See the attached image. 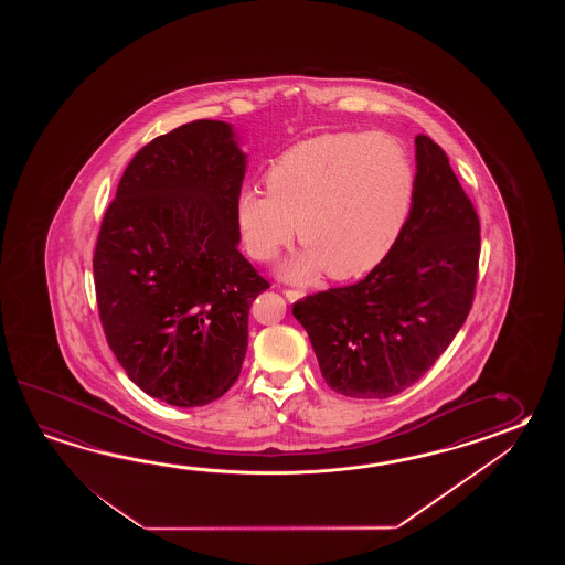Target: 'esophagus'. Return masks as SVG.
<instances>
[{
	"label": "esophagus",
	"mask_w": 565,
	"mask_h": 565,
	"mask_svg": "<svg viewBox=\"0 0 565 565\" xmlns=\"http://www.w3.org/2000/svg\"><path fill=\"white\" fill-rule=\"evenodd\" d=\"M285 297H287L290 302H295V300L302 299L305 292H302V290H295V288H285Z\"/></svg>",
	"instance_id": "34e87169"
}]
</instances>
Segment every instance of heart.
<instances>
[{
  "mask_svg": "<svg viewBox=\"0 0 565 565\" xmlns=\"http://www.w3.org/2000/svg\"><path fill=\"white\" fill-rule=\"evenodd\" d=\"M266 188L236 198V226L258 263L299 236L305 248L280 266L292 282L370 273L408 224L416 175L408 151L382 131L327 132L288 147L266 171Z\"/></svg>",
  "mask_w": 565,
  "mask_h": 565,
  "instance_id": "obj_1",
  "label": "heart"
}]
</instances>
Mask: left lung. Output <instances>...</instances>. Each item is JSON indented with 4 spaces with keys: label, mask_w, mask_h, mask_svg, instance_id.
Returning <instances> with one entry per match:
<instances>
[{
    "label": "left lung",
    "mask_w": 565,
    "mask_h": 565,
    "mask_svg": "<svg viewBox=\"0 0 565 565\" xmlns=\"http://www.w3.org/2000/svg\"><path fill=\"white\" fill-rule=\"evenodd\" d=\"M416 190L394 250L349 287L292 305L327 385L365 399L416 384L467 321L479 275L480 224L448 157L416 135Z\"/></svg>",
    "instance_id": "8db88e82"
}]
</instances>
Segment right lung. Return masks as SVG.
I'll use <instances>...</instances> for the list:
<instances>
[{"instance_id":"obj_1","label":"right lung","mask_w":565,"mask_h":565,"mask_svg":"<svg viewBox=\"0 0 565 565\" xmlns=\"http://www.w3.org/2000/svg\"><path fill=\"white\" fill-rule=\"evenodd\" d=\"M246 173L234 129L193 120L132 157L96 241V305L108 348L145 394L178 408L224 396L268 288L238 250Z\"/></svg>"}]
</instances>
